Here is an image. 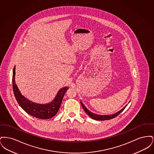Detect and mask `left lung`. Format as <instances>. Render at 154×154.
<instances>
[{
	"instance_id": "1",
	"label": "left lung",
	"mask_w": 154,
	"mask_h": 154,
	"mask_svg": "<svg viewBox=\"0 0 154 154\" xmlns=\"http://www.w3.org/2000/svg\"><path fill=\"white\" fill-rule=\"evenodd\" d=\"M131 100L129 102L130 103ZM81 104L83 108V109L85 111V112L88 114V116L91 118H92L94 119L95 120H97V121H104V120H109L111 119H112L116 117L117 116H118L123 110H124L125 107L128 106V104H126L125 107H124L122 109L119 111H117L116 113L112 114H110V115H100V114H97L95 113H94L92 112H91V111L88 110V109L85 106V105L82 103V102L80 101Z\"/></svg>"
}]
</instances>
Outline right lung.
I'll use <instances>...</instances> for the list:
<instances>
[{"instance_id": "add662e5", "label": "right lung", "mask_w": 154, "mask_h": 154, "mask_svg": "<svg viewBox=\"0 0 154 154\" xmlns=\"http://www.w3.org/2000/svg\"><path fill=\"white\" fill-rule=\"evenodd\" d=\"M15 66L13 72V88L15 99L23 110L35 117L43 119H50L57 114L62 103L63 96L69 87H65L60 88L51 102L46 104L37 103L30 101L22 95L15 83Z\"/></svg>"}]
</instances>
